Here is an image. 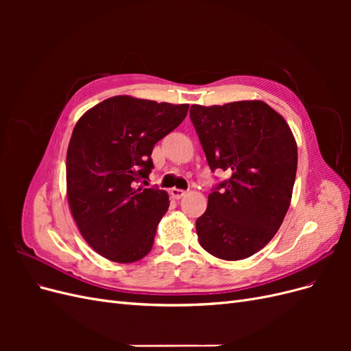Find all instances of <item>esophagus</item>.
Returning a JSON list of instances; mask_svg holds the SVG:
<instances>
[{"instance_id":"esophagus-1","label":"esophagus","mask_w":351,"mask_h":351,"mask_svg":"<svg viewBox=\"0 0 351 351\" xmlns=\"http://www.w3.org/2000/svg\"><path fill=\"white\" fill-rule=\"evenodd\" d=\"M169 193H171V196L174 197V199H182L183 196H186L187 195V192L186 190H182V189H171L169 190Z\"/></svg>"}]
</instances>
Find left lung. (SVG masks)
Segmentation results:
<instances>
[{"mask_svg":"<svg viewBox=\"0 0 351 351\" xmlns=\"http://www.w3.org/2000/svg\"><path fill=\"white\" fill-rule=\"evenodd\" d=\"M190 120L212 171L230 174L196 221L200 246L224 261L246 259L267 246L289 210L297 171L291 129L263 101L192 105Z\"/></svg>","mask_w":351,"mask_h":351,"instance_id":"8db88e82","label":"left lung"}]
</instances>
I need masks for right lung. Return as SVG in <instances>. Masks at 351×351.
Listing matches in <instances>:
<instances>
[{
    "label": "right lung",
    "mask_w": 351,
    "mask_h": 351,
    "mask_svg": "<svg viewBox=\"0 0 351 351\" xmlns=\"http://www.w3.org/2000/svg\"><path fill=\"white\" fill-rule=\"evenodd\" d=\"M187 104L119 95L95 105L74 125L67 149V200L80 234L119 263L151 252L168 210L165 190L137 187L147 178L158 141L182 124Z\"/></svg>",
    "instance_id": "add662e5"
}]
</instances>
